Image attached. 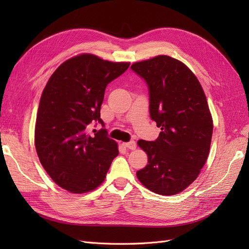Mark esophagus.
Masks as SVG:
<instances>
[{"instance_id": "esophagus-1", "label": "esophagus", "mask_w": 249, "mask_h": 249, "mask_svg": "<svg viewBox=\"0 0 249 249\" xmlns=\"http://www.w3.org/2000/svg\"><path fill=\"white\" fill-rule=\"evenodd\" d=\"M123 145L126 148H129V149H135V148H136V142H135V141L124 142V143H123Z\"/></svg>"}]
</instances>
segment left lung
Here are the masks:
<instances>
[{"label":"left lung","instance_id":"1","mask_svg":"<svg viewBox=\"0 0 249 249\" xmlns=\"http://www.w3.org/2000/svg\"><path fill=\"white\" fill-rule=\"evenodd\" d=\"M131 69L145 81L149 115L161 129L155 141H138L148 164L137 178L157 194H178L196 179L208 159L213 120L207 97L194 73L175 58L160 55Z\"/></svg>","mask_w":249,"mask_h":249}]
</instances>
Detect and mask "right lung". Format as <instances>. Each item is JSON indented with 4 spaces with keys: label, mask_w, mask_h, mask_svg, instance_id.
Returning <instances> with one entry per match:
<instances>
[{
    "label": "right lung",
    "mask_w": 249,
    "mask_h": 249,
    "mask_svg": "<svg viewBox=\"0 0 249 249\" xmlns=\"http://www.w3.org/2000/svg\"><path fill=\"white\" fill-rule=\"evenodd\" d=\"M129 62H110L91 54L66 60L49 79L37 112L35 147L48 175L63 189L85 193L106 178L117 143L99 123L107 85L129 69Z\"/></svg>",
    "instance_id": "1"
}]
</instances>
